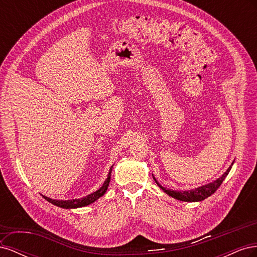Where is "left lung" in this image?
Segmentation results:
<instances>
[{
	"label": "left lung",
	"mask_w": 257,
	"mask_h": 257,
	"mask_svg": "<svg viewBox=\"0 0 257 257\" xmlns=\"http://www.w3.org/2000/svg\"><path fill=\"white\" fill-rule=\"evenodd\" d=\"M235 162V161H234ZM234 162L231 163V165L228 167V169L225 172L220 178H217L216 180H214L211 183H208L206 185H201L199 188L196 189H193V190H189V191H174V190H169L164 188V186H162L158 181L157 179H154V181L157 182V184L160 186V188L164 191L167 195L172 196L178 200H181V201H201L206 199L207 197L211 196L212 194L220 188V185L222 184V182L224 181V179L226 178V176L228 175V173L230 172L231 166L234 164ZM153 176V175H152Z\"/></svg>",
	"instance_id": "left-lung-1"
}]
</instances>
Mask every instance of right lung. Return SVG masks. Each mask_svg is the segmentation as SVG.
I'll return each instance as SVG.
<instances>
[{
  "instance_id": "right-lung-1",
  "label": "right lung",
  "mask_w": 257,
  "mask_h": 257,
  "mask_svg": "<svg viewBox=\"0 0 257 257\" xmlns=\"http://www.w3.org/2000/svg\"><path fill=\"white\" fill-rule=\"evenodd\" d=\"M111 169H112V166H111V168L109 169V174H108L107 179L105 180V182L103 183V185L100 186V188H99L97 191L89 194L88 196L79 198V199H69V200L52 199V198L46 197V196H44V198H45L46 200H48L49 203H51L52 205L61 207V208H64V209H75V208H80V207L88 206V205H90V204H92V203H94L95 200H97L99 197H102V196L104 195V194L106 193V191H107V189H108V185H109V182H110Z\"/></svg>"
}]
</instances>
